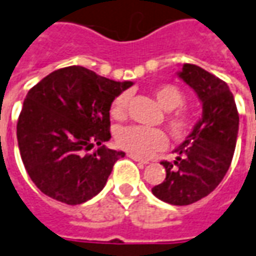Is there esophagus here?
I'll return each mask as SVG.
<instances>
[{
  "mask_svg": "<svg viewBox=\"0 0 256 256\" xmlns=\"http://www.w3.org/2000/svg\"><path fill=\"white\" fill-rule=\"evenodd\" d=\"M128 157H130V158H132L134 161H138V162H140V164H148V160H143V158L138 157V156H135V154H128Z\"/></svg>",
  "mask_w": 256,
  "mask_h": 256,
  "instance_id": "34e87169",
  "label": "esophagus"
}]
</instances>
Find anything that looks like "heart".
I'll return each mask as SVG.
<instances>
[{
  "mask_svg": "<svg viewBox=\"0 0 256 256\" xmlns=\"http://www.w3.org/2000/svg\"><path fill=\"white\" fill-rule=\"evenodd\" d=\"M154 98L161 108L171 112L179 106H182L183 95L180 90L174 85H160L154 90ZM126 106V95L121 94L113 102V114L116 117L122 116ZM166 125L170 134L175 139H183L192 130L193 121L189 114L179 112L175 114L166 116ZM116 140L120 148H124L131 154L139 157H148L154 152H158L166 148V136L164 132L157 128H148L140 125H130L122 126L117 131Z\"/></svg>",
  "mask_w": 256,
  "mask_h": 256,
  "instance_id": "heart-1",
  "label": "heart"
}]
</instances>
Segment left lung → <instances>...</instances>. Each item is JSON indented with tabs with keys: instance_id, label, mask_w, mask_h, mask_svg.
Instances as JSON below:
<instances>
[{
	"instance_id": "8db88e82",
	"label": "left lung",
	"mask_w": 256,
	"mask_h": 256,
	"mask_svg": "<svg viewBox=\"0 0 256 256\" xmlns=\"http://www.w3.org/2000/svg\"><path fill=\"white\" fill-rule=\"evenodd\" d=\"M178 77L194 90L202 114L174 150L175 161L161 162L166 179L152 192L172 206H189L214 192L229 170L238 134V113L229 85L214 74L184 63Z\"/></svg>"
}]
</instances>
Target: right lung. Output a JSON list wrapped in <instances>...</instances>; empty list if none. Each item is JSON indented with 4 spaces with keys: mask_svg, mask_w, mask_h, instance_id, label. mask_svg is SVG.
Returning <instances> with one entry per match:
<instances>
[{
    "mask_svg": "<svg viewBox=\"0 0 256 256\" xmlns=\"http://www.w3.org/2000/svg\"><path fill=\"white\" fill-rule=\"evenodd\" d=\"M132 85L70 66L28 90L16 135L27 174L44 194L77 206L102 192L114 162L125 156L104 146L112 138L110 108Z\"/></svg>",
    "mask_w": 256,
    "mask_h": 256,
    "instance_id": "obj_1",
    "label": "right lung"
}]
</instances>
